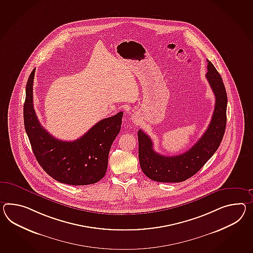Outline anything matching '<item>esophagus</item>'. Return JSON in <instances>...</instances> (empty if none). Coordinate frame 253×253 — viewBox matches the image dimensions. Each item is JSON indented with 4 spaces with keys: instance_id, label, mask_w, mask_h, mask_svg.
Wrapping results in <instances>:
<instances>
[{
    "instance_id": "1",
    "label": "esophagus",
    "mask_w": 253,
    "mask_h": 253,
    "mask_svg": "<svg viewBox=\"0 0 253 253\" xmlns=\"http://www.w3.org/2000/svg\"><path fill=\"white\" fill-rule=\"evenodd\" d=\"M132 122H133L134 124H138V120H137L135 117H132Z\"/></svg>"
}]
</instances>
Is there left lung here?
Returning <instances> with one entry per match:
<instances>
[{
    "label": "left lung",
    "instance_id": "8db88e82",
    "mask_svg": "<svg viewBox=\"0 0 253 253\" xmlns=\"http://www.w3.org/2000/svg\"><path fill=\"white\" fill-rule=\"evenodd\" d=\"M206 78L216 98L215 109L208 129L193 147L184 154L165 156L154 151L151 138L139 129L140 166L149 178L162 183L183 182L196 174L216 153L226 129L228 97L221 76L209 60Z\"/></svg>",
    "mask_w": 253,
    "mask_h": 253
}]
</instances>
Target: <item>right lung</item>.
Returning <instances> with one entry per match:
<instances>
[{
  "instance_id": "add662e5",
  "label": "right lung",
  "mask_w": 253,
  "mask_h": 253,
  "mask_svg": "<svg viewBox=\"0 0 253 253\" xmlns=\"http://www.w3.org/2000/svg\"><path fill=\"white\" fill-rule=\"evenodd\" d=\"M36 68L26 83L25 129L34 154L44 172L67 185H91L104 177L111 144L119 134L124 112L95 124L80 139L66 142L49 134L40 124L33 103Z\"/></svg>"
}]
</instances>
